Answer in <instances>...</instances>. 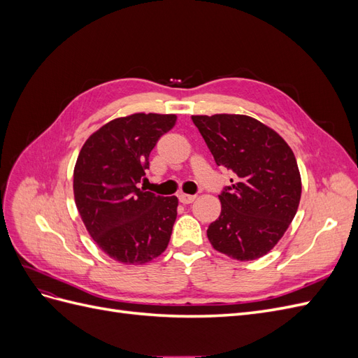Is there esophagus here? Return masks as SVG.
I'll return each instance as SVG.
<instances>
[{
	"label": "esophagus",
	"instance_id": "1",
	"mask_svg": "<svg viewBox=\"0 0 358 358\" xmlns=\"http://www.w3.org/2000/svg\"><path fill=\"white\" fill-rule=\"evenodd\" d=\"M178 199L182 204H189V203L196 200V196H189V194H179Z\"/></svg>",
	"mask_w": 358,
	"mask_h": 358
}]
</instances>
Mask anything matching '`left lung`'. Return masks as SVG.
<instances>
[{"instance_id":"left-lung-1","label":"left lung","mask_w":358,"mask_h":358,"mask_svg":"<svg viewBox=\"0 0 358 358\" xmlns=\"http://www.w3.org/2000/svg\"><path fill=\"white\" fill-rule=\"evenodd\" d=\"M216 166L234 171L208 229L216 251L239 262L266 255L296 216L301 179L291 148L275 129L246 115L191 116Z\"/></svg>"}]
</instances>
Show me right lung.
Masks as SVG:
<instances>
[{"label": "right lung", "mask_w": 358, "mask_h": 358, "mask_svg": "<svg viewBox=\"0 0 358 358\" xmlns=\"http://www.w3.org/2000/svg\"><path fill=\"white\" fill-rule=\"evenodd\" d=\"M176 115L116 117L90 136L73 173L74 201L94 242L122 264H145L166 251L178 197L137 188L149 154Z\"/></svg>", "instance_id": "obj_1"}]
</instances>
